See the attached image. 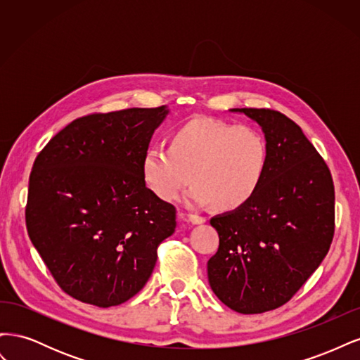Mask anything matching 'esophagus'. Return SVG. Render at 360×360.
<instances>
[{
    "label": "esophagus",
    "instance_id": "1",
    "mask_svg": "<svg viewBox=\"0 0 360 360\" xmlns=\"http://www.w3.org/2000/svg\"><path fill=\"white\" fill-rule=\"evenodd\" d=\"M180 217L183 221H188V222H191V224H195V225H198V224H204L205 222V217H202V216H200V214H184V213H181L180 214Z\"/></svg>",
    "mask_w": 360,
    "mask_h": 360
}]
</instances>
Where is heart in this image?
<instances>
[{
    "label": "heart",
    "mask_w": 360,
    "mask_h": 360,
    "mask_svg": "<svg viewBox=\"0 0 360 360\" xmlns=\"http://www.w3.org/2000/svg\"><path fill=\"white\" fill-rule=\"evenodd\" d=\"M267 147L255 130L197 120L177 130L169 148L150 147L143 158L147 186L163 201H176L191 179L188 204L212 202L233 210L254 197L263 180Z\"/></svg>",
    "instance_id": "heart-1"
}]
</instances>
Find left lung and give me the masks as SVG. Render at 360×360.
<instances>
[{"label": "left lung", "mask_w": 360, "mask_h": 360, "mask_svg": "<svg viewBox=\"0 0 360 360\" xmlns=\"http://www.w3.org/2000/svg\"><path fill=\"white\" fill-rule=\"evenodd\" d=\"M263 129L267 163L254 197L210 219L219 234L207 263L213 292L240 314L287 303L329 252L335 233V188L319 151L287 115L234 108Z\"/></svg>", "instance_id": "obj_1"}]
</instances>
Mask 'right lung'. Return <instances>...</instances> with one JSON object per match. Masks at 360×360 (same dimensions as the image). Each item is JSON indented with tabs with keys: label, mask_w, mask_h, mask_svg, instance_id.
Here are the masks:
<instances>
[{
	"label": "right lung",
	"mask_w": 360,
	"mask_h": 360,
	"mask_svg": "<svg viewBox=\"0 0 360 360\" xmlns=\"http://www.w3.org/2000/svg\"><path fill=\"white\" fill-rule=\"evenodd\" d=\"M167 106L76 118L37 155L27 231L60 288L110 308L146 285L176 207L146 186L143 158Z\"/></svg>",
	"instance_id": "add662e5"
}]
</instances>
